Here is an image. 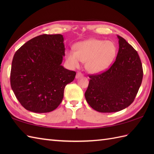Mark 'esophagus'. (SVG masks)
<instances>
[{
  "instance_id": "obj_1",
  "label": "esophagus",
  "mask_w": 154,
  "mask_h": 154,
  "mask_svg": "<svg viewBox=\"0 0 154 154\" xmlns=\"http://www.w3.org/2000/svg\"><path fill=\"white\" fill-rule=\"evenodd\" d=\"M83 76V74L81 73V72H79V71H78L77 73V74H76V79H79V77H82Z\"/></svg>"
}]
</instances>
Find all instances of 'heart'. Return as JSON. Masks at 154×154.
<instances>
[{"label":"heart","instance_id":"1","mask_svg":"<svg viewBox=\"0 0 154 154\" xmlns=\"http://www.w3.org/2000/svg\"><path fill=\"white\" fill-rule=\"evenodd\" d=\"M75 51L67 50L66 58L71 67H78L81 61L85 62L86 69L93 73L102 72L112 64L116 54V47L112 42L91 39L79 42Z\"/></svg>","mask_w":154,"mask_h":154}]
</instances>
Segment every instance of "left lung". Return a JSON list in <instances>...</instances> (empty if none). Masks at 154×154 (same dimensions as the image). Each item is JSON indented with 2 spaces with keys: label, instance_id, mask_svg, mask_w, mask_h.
<instances>
[{
  "label": "left lung",
  "instance_id": "1",
  "mask_svg": "<svg viewBox=\"0 0 154 154\" xmlns=\"http://www.w3.org/2000/svg\"><path fill=\"white\" fill-rule=\"evenodd\" d=\"M115 61L106 71L89 75L85 97L88 104L100 112H114L130 106L143 78L142 64L134 48L120 35Z\"/></svg>",
  "mask_w": 154,
  "mask_h": 154
}]
</instances>
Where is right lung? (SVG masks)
<instances>
[{"label": "right lung", "instance_id": "add662e5", "mask_svg": "<svg viewBox=\"0 0 154 154\" xmlns=\"http://www.w3.org/2000/svg\"><path fill=\"white\" fill-rule=\"evenodd\" d=\"M64 55L61 34L38 35L16 51L12 62L11 85L24 109L44 113L60 105L65 86L76 75L61 65Z\"/></svg>", "mask_w": 154, "mask_h": 154}]
</instances>
